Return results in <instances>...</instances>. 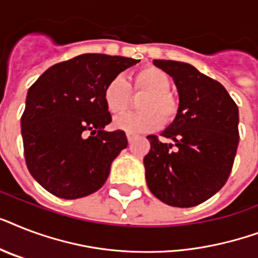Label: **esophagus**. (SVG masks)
I'll return each instance as SVG.
<instances>
[{
    "label": "esophagus",
    "mask_w": 258,
    "mask_h": 258,
    "mask_svg": "<svg viewBox=\"0 0 258 258\" xmlns=\"http://www.w3.org/2000/svg\"><path fill=\"white\" fill-rule=\"evenodd\" d=\"M135 139H137V137H135V135H133V134H127V141H128V143H133Z\"/></svg>",
    "instance_id": "1"
}]
</instances>
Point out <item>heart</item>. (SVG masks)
Here are the masks:
<instances>
[{"instance_id": "b5f03b06", "label": "heart", "mask_w": 258, "mask_h": 258, "mask_svg": "<svg viewBox=\"0 0 258 258\" xmlns=\"http://www.w3.org/2000/svg\"><path fill=\"white\" fill-rule=\"evenodd\" d=\"M135 91L145 92L139 100V112L121 113L113 119V125L127 134H142L159 128L165 121L171 120L178 104L169 92L171 82L169 75L157 67H145L131 78ZM130 84L117 75L109 80L103 91L104 104L111 113H120L128 107Z\"/></svg>"}]
</instances>
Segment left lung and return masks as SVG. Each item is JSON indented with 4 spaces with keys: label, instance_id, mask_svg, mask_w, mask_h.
Masks as SVG:
<instances>
[{
    "label": "left lung",
    "instance_id": "8db88e82",
    "mask_svg": "<svg viewBox=\"0 0 258 258\" xmlns=\"http://www.w3.org/2000/svg\"><path fill=\"white\" fill-rule=\"evenodd\" d=\"M171 76L179 105L175 119L161 134L149 135L143 159L146 180L158 200L191 208L220 191L232 171L238 146V107L221 83L187 62L154 60Z\"/></svg>",
    "mask_w": 258,
    "mask_h": 258
}]
</instances>
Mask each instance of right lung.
I'll list each match as a JSON object with an SVG mask.
<instances>
[{"label":"right lung","instance_id":"right-lung-1","mask_svg":"<svg viewBox=\"0 0 258 258\" xmlns=\"http://www.w3.org/2000/svg\"><path fill=\"white\" fill-rule=\"evenodd\" d=\"M139 60L86 53L50 67L26 95L21 134L28 170L50 194L76 200L97 191L127 147L124 131H105L103 91ZM90 135L88 136V134Z\"/></svg>","mask_w":258,"mask_h":258}]
</instances>
